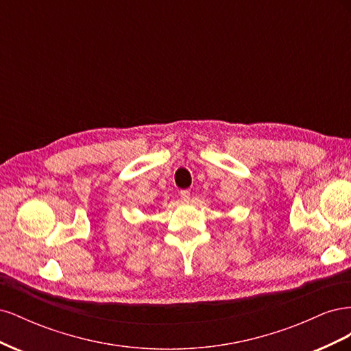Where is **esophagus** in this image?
I'll list each match as a JSON object with an SVG mask.
<instances>
[{
    "label": "esophagus",
    "mask_w": 351,
    "mask_h": 351,
    "mask_svg": "<svg viewBox=\"0 0 351 351\" xmlns=\"http://www.w3.org/2000/svg\"><path fill=\"white\" fill-rule=\"evenodd\" d=\"M180 197H182L183 202H189V199H190V190H182V192H180Z\"/></svg>",
    "instance_id": "esophagus-1"
}]
</instances>
